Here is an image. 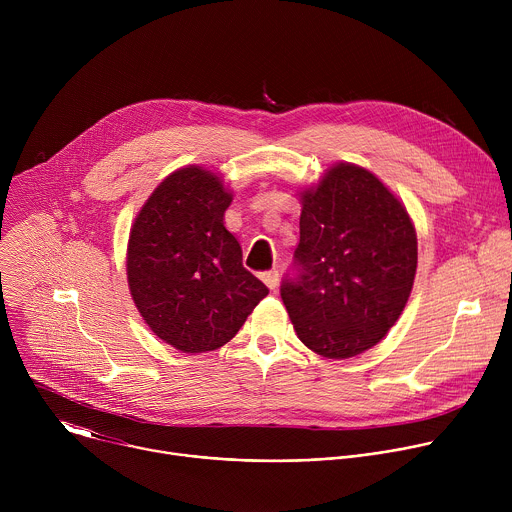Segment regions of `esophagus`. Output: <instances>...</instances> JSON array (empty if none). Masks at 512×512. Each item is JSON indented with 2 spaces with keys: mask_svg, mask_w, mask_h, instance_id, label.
<instances>
[{
  "mask_svg": "<svg viewBox=\"0 0 512 512\" xmlns=\"http://www.w3.org/2000/svg\"><path fill=\"white\" fill-rule=\"evenodd\" d=\"M261 279H263V283H265L269 289H275V287L279 285V271H277V269H269V271H265V273L261 275Z\"/></svg>",
  "mask_w": 512,
  "mask_h": 512,
  "instance_id": "obj_1",
  "label": "esophagus"
}]
</instances>
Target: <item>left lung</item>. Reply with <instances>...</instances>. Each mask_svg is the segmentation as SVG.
Here are the masks:
<instances>
[{
  "mask_svg": "<svg viewBox=\"0 0 512 512\" xmlns=\"http://www.w3.org/2000/svg\"><path fill=\"white\" fill-rule=\"evenodd\" d=\"M300 245L281 300L298 338L326 358L373 348L399 320L415 279L407 208L369 170L334 164L300 192Z\"/></svg>",
  "mask_w": 512,
  "mask_h": 512,
  "instance_id": "1",
  "label": "left lung"
}]
</instances>
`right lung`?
Returning a JSON list of instances; mask_svg holds the SVG:
<instances>
[{
	"label": "right lung",
	"mask_w": 512,
	"mask_h": 512,
	"mask_svg": "<svg viewBox=\"0 0 512 512\" xmlns=\"http://www.w3.org/2000/svg\"><path fill=\"white\" fill-rule=\"evenodd\" d=\"M231 202L221 178L186 166L152 192L131 225V298L158 338L188 354L225 346L269 294L225 227Z\"/></svg>",
	"instance_id": "add662e5"
}]
</instances>
